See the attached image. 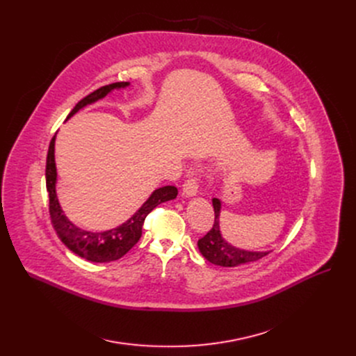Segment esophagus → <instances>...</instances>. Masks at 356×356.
I'll use <instances>...</instances> for the list:
<instances>
[{
	"label": "esophagus",
	"mask_w": 356,
	"mask_h": 356,
	"mask_svg": "<svg viewBox=\"0 0 356 356\" xmlns=\"http://www.w3.org/2000/svg\"><path fill=\"white\" fill-rule=\"evenodd\" d=\"M198 193V180L195 177H190L183 184V194L186 197H193Z\"/></svg>",
	"instance_id": "obj_1"
}]
</instances>
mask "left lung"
Returning a JSON list of instances; mask_svg holds the SVG:
<instances>
[{
	"label": "left lung",
	"mask_w": 356,
	"mask_h": 356,
	"mask_svg": "<svg viewBox=\"0 0 356 356\" xmlns=\"http://www.w3.org/2000/svg\"><path fill=\"white\" fill-rule=\"evenodd\" d=\"M213 207H214V225L213 228L198 239L197 246L201 252V255L204 257L210 264L224 268H234L239 266L248 262H255L258 259H262L266 257L269 252H253V250H245L232 246L228 243L220 231V213H221V201L218 198H213Z\"/></svg>",
	"instance_id": "1"
}]
</instances>
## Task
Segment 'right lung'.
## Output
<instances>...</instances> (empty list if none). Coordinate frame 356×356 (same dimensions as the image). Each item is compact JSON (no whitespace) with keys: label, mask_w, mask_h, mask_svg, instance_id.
I'll return each instance as SVG.
<instances>
[{"label":"right lung","mask_w":356,"mask_h":356,"mask_svg":"<svg viewBox=\"0 0 356 356\" xmlns=\"http://www.w3.org/2000/svg\"><path fill=\"white\" fill-rule=\"evenodd\" d=\"M128 81H118L104 87H99L98 90L92 91L83 99H80L72 113L67 115V120L73 117L79 110L84 108L88 104L95 103V101L104 98L113 90H120L128 87ZM55 139L56 135L50 140L47 158H46V190L49 193V213L50 221L60 238V241L80 258H84L90 262L95 264H104L113 262L122 258L125 253L139 241L142 235V225L146 216L156 209L159 204L165 201L173 200L177 195V188L175 186H165L156 188L150 197L143 202L142 207L124 224L117 228H111L103 232H91L79 228L74 225L63 213L58 194H56V163H55Z\"/></svg>","instance_id":"right-lung-1"}]
</instances>
